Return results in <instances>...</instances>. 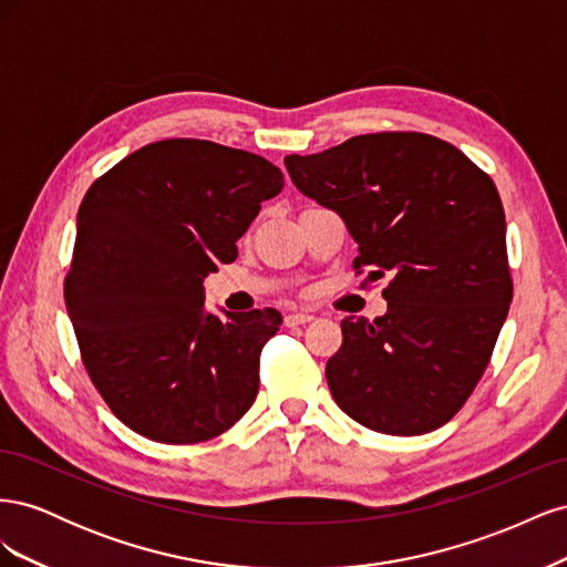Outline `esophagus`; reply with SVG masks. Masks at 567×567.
Wrapping results in <instances>:
<instances>
[{"mask_svg":"<svg viewBox=\"0 0 567 567\" xmlns=\"http://www.w3.org/2000/svg\"><path fill=\"white\" fill-rule=\"evenodd\" d=\"M312 319L315 317L307 315V312H290L286 317V326H300V323H307V321H312Z\"/></svg>","mask_w":567,"mask_h":567,"instance_id":"34e87169","label":"esophagus"}]
</instances>
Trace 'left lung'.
I'll return each instance as SVG.
<instances>
[{
	"label": "left lung",
	"mask_w": 567,
	"mask_h": 567,
	"mask_svg": "<svg viewBox=\"0 0 567 567\" xmlns=\"http://www.w3.org/2000/svg\"><path fill=\"white\" fill-rule=\"evenodd\" d=\"M305 196L336 210L388 312L346 317L326 364L336 404L375 433L423 435L454 419L489 364L513 298L504 205L471 158L421 132L359 134L286 156Z\"/></svg>",
	"instance_id": "left-lung-1"
}]
</instances>
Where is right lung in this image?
<instances>
[{
	"mask_svg": "<svg viewBox=\"0 0 567 567\" xmlns=\"http://www.w3.org/2000/svg\"><path fill=\"white\" fill-rule=\"evenodd\" d=\"M281 188V169L255 153L165 140L84 194L65 307L94 388L134 433L196 444L252 406L281 315L217 317L203 279L236 260V241Z\"/></svg>",
	"mask_w": 567,
	"mask_h": 567,
	"instance_id": "obj_1",
	"label": "right lung"
}]
</instances>
